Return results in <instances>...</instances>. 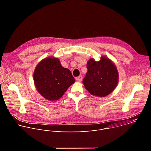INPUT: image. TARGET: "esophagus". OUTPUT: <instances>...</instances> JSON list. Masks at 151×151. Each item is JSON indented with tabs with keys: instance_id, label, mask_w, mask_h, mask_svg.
Instances as JSON below:
<instances>
[{
	"instance_id": "34e87169",
	"label": "esophagus",
	"mask_w": 151,
	"mask_h": 151,
	"mask_svg": "<svg viewBox=\"0 0 151 151\" xmlns=\"http://www.w3.org/2000/svg\"><path fill=\"white\" fill-rule=\"evenodd\" d=\"M76 80L79 81V82H81L82 80V76H79L76 77Z\"/></svg>"
}]
</instances>
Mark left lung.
I'll return each mask as SVG.
<instances>
[{
    "instance_id": "1",
    "label": "left lung",
    "mask_w": 151,
    "mask_h": 151,
    "mask_svg": "<svg viewBox=\"0 0 151 151\" xmlns=\"http://www.w3.org/2000/svg\"><path fill=\"white\" fill-rule=\"evenodd\" d=\"M87 67L88 71L82 82L91 94L104 97L114 91L118 84V73L109 58L103 57L99 61L90 59Z\"/></svg>"
}]
</instances>
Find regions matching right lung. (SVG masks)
<instances>
[{"instance_id":"obj_1","label":"right lung","mask_w":151,"mask_h":151,"mask_svg":"<svg viewBox=\"0 0 151 151\" xmlns=\"http://www.w3.org/2000/svg\"><path fill=\"white\" fill-rule=\"evenodd\" d=\"M33 79L37 91L46 99L58 100L75 81L71 72L61 66L58 58L48 57L36 66Z\"/></svg>"}]
</instances>
